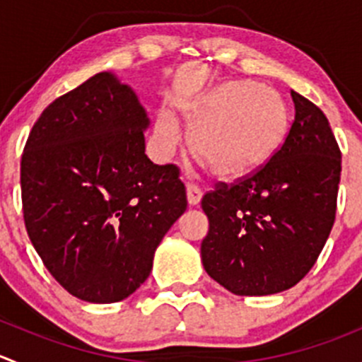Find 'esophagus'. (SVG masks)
Returning a JSON list of instances; mask_svg holds the SVG:
<instances>
[{
	"mask_svg": "<svg viewBox=\"0 0 362 362\" xmlns=\"http://www.w3.org/2000/svg\"><path fill=\"white\" fill-rule=\"evenodd\" d=\"M202 202V189L194 184H187V203L191 206H196Z\"/></svg>",
	"mask_w": 362,
	"mask_h": 362,
	"instance_id": "1",
	"label": "esophagus"
}]
</instances>
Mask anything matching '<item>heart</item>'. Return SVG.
I'll return each mask as SVG.
<instances>
[{"label":"heart","mask_w":362,"mask_h":362,"mask_svg":"<svg viewBox=\"0 0 362 362\" xmlns=\"http://www.w3.org/2000/svg\"><path fill=\"white\" fill-rule=\"evenodd\" d=\"M177 115L189 129L192 156L223 180L262 170L288 134V107L281 93L252 81H228L180 100ZM156 134L164 152H173L180 141L178 124L168 113L157 117Z\"/></svg>","instance_id":"heart-1"}]
</instances>
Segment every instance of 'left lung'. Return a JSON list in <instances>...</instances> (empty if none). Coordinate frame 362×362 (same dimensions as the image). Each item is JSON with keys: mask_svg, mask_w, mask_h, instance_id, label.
<instances>
[{"mask_svg": "<svg viewBox=\"0 0 362 362\" xmlns=\"http://www.w3.org/2000/svg\"><path fill=\"white\" fill-rule=\"evenodd\" d=\"M285 143L252 177L202 199L206 274L235 296L285 292L310 272L336 216L341 152L327 117L292 90Z\"/></svg>", "mask_w": 362, "mask_h": 362, "instance_id": "8db88e82", "label": "left lung"}]
</instances>
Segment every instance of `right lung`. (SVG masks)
<instances>
[{
  "instance_id": "obj_1",
  "label": "right lung",
  "mask_w": 362,
  "mask_h": 362,
  "mask_svg": "<svg viewBox=\"0 0 362 362\" xmlns=\"http://www.w3.org/2000/svg\"><path fill=\"white\" fill-rule=\"evenodd\" d=\"M148 127L134 90L99 72L31 129L21 160L24 223L52 278L77 299L111 304L134 293L187 209L177 168L146 157Z\"/></svg>"
}]
</instances>
